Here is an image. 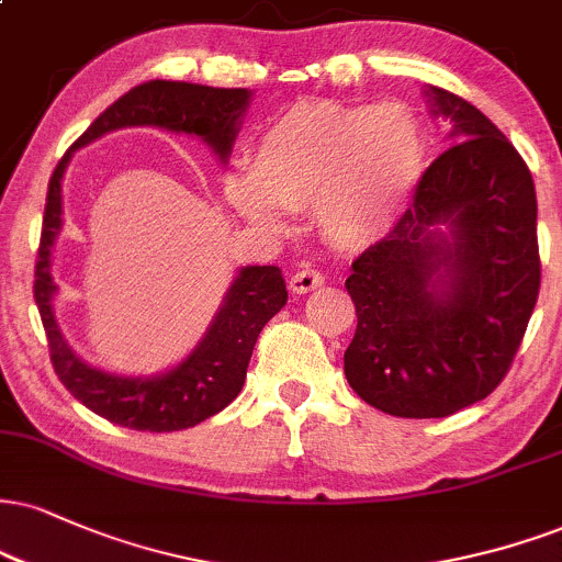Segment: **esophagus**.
Here are the masks:
<instances>
[{
	"label": "esophagus",
	"instance_id": "obj_1",
	"mask_svg": "<svg viewBox=\"0 0 562 562\" xmlns=\"http://www.w3.org/2000/svg\"><path fill=\"white\" fill-rule=\"evenodd\" d=\"M288 285H290V290H293V293H299V295L311 293V290L324 285V274L316 272V269H308V267L299 269V272L290 277Z\"/></svg>",
	"mask_w": 562,
	"mask_h": 562
}]
</instances>
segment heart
I'll return each mask as SVG.
<instances>
[{"instance_id":"obj_1","label":"heart","mask_w":562,"mask_h":562,"mask_svg":"<svg viewBox=\"0 0 562 562\" xmlns=\"http://www.w3.org/2000/svg\"><path fill=\"white\" fill-rule=\"evenodd\" d=\"M422 127L401 104L299 101L267 123L254 167H233L222 193L248 225L288 235L314 206L324 238L367 248L395 229L424 178Z\"/></svg>"}]
</instances>
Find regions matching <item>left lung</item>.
Segmentation results:
<instances>
[{"label": "left lung", "instance_id": "obj_1", "mask_svg": "<svg viewBox=\"0 0 562 562\" xmlns=\"http://www.w3.org/2000/svg\"><path fill=\"white\" fill-rule=\"evenodd\" d=\"M424 97L450 148L346 280L358 316L348 384L403 418L450 416L503 382L542 277L526 161L474 104L437 86Z\"/></svg>", "mask_w": 562, "mask_h": 562}]
</instances>
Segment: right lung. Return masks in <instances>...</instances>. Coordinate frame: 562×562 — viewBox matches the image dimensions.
<instances>
[{
  "mask_svg": "<svg viewBox=\"0 0 562 562\" xmlns=\"http://www.w3.org/2000/svg\"><path fill=\"white\" fill-rule=\"evenodd\" d=\"M248 104V88L148 80L106 106L59 159L52 175L33 299L42 314L52 367L59 382L88 411L106 422L138 431H178L195 427L227 408L243 390L248 361L263 324L285 306L288 290L277 267H240L199 346L178 367L151 376H125L91 367L67 346L54 311L57 285L52 274V251L57 235L63 233V178L67 165L78 148L123 127H161L170 133L195 135L212 148L222 165H227Z\"/></svg>",
  "mask_w": 562,
  "mask_h": 562,
  "instance_id": "1",
  "label": "right lung"
}]
</instances>
